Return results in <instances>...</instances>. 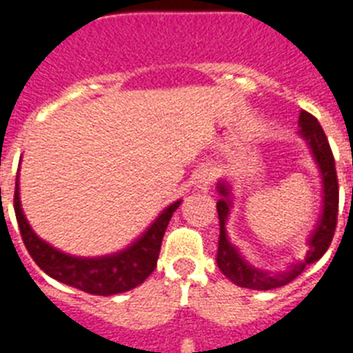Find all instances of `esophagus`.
Here are the masks:
<instances>
[{
    "mask_svg": "<svg viewBox=\"0 0 353 353\" xmlns=\"http://www.w3.org/2000/svg\"><path fill=\"white\" fill-rule=\"evenodd\" d=\"M210 183H212L210 176H207V179H201V180H199V187H201V189H205V191H207L208 187H210Z\"/></svg>",
    "mask_w": 353,
    "mask_h": 353,
    "instance_id": "34e87169",
    "label": "esophagus"
}]
</instances>
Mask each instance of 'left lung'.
Masks as SVG:
<instances>
[{
	"instance_id": "8db88e82",
	"label": "left lung",
	"mask_w": 353,
	"mask_h": 353,
	"mask_svg": "<svg viewBox=\"0 0 353 353\" xmlns=\"http://www.w3.org/2000/svg\"><path fill=\"white\" fill-rule=\"evenodd\" d=\"M299 134L307 141L314 159H316L320 171H322L323 180V212L322 217L318 221L316 230L313 232L310 239V248L305 252V258L299 263L292 265L286 272H269V270H260L256 267L249 265L244 258L240 256L239 251L230 244L226 236V219L230 212V199H228V187L223 182L217 183L219 191V201H217V214H219V245H217V267L221 272L233 281L235 285L249 290H274L279 286H285L292 283L297 276H301L302 270L310 263H314L316 260L325 254L329 249L332 236L336 232L338 224V205H339V185L338 174H336L334 155L330 150L327 136L323 132L322 125L318 123L316 118L307 111H301L299 117Z\"/></svg>"
}]
</instances>
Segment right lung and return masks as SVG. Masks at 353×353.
<instances>
[{"instance_id": "1", "label": "right lung", "mask_w": 353, "mask_h": 353, "mask_svg": "<svg viewBox=\"0 0 353 353\" xmlns=\"http://www.w3.org/2000/svg\"><path fill=\"white\" fill-rule=\"evenodd\" d=\"M182 201H174L159 215L154 224L139 236L136 242L114 254L97 258L72 256L67 252L43 242L35 235L28 224L19 199V171L15 180L14 208L17 217L21 236L26 245L30 256L35 260L43 272L56 281L92 293V295H114V293L129 292L141 285L157 267V258L161 252L162 236L166 232L171 215L180 207Z\"/></svg>"}]
</instances>
